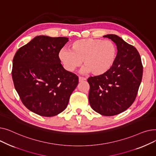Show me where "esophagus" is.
<instances>
[{"mask_svg": "<svg viewBox=\"0 0 156 156\" xmlns=\"http://www.w3.org/2000/svg\"><path fill=\"white\" fill-rule=\"evenodd\" d=\"M85 80H86V78H85L83 77H81V76L79 77V82H82V81H85Z\"/></svg>", "mask_w": 156, "mask_h": 156, "instance_id": "34e87169", "label": "esophagus"}]
</instances>
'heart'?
<instances>
[{
	"label": "heart",
	"mask_w": 156,
	"mask_h": 156,
	"mask_svg": "<svg viewBox=\"0 0 156 156\" xmlns=\"http://www.w3.org/2000/svg\"><path fill=\"white\" fill-rule=\"evenodd\" d=\"M117 57V47L109 40L84 38L73 42L69 50L62 49L59 58L66 70L73 72L81 64V71L91 72L93 75L99 76L108 72L114 66Z\"/></svg>",
	"instance_id": "obj_1"
}]
</instances>
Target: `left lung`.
<instances>
[{"label": "left lung", "instance_id": "left-lung-1", "mask_svg": "<svg viewBox=\"0 0 156 156\" xmlns=\"http://www.w3.org/2000/svg\"><path fill=\"white\" fill-rule=\"evenodd\" d=\"M108 38L116 44L117 57L112 68L104 75L89 77V103L101 115L111 116L126 111L134 102L140 85L143 66L138 51L118 36Z\"/></svg>", "mask_w": 156, "mask_h": 156}]
</instances>
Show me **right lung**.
Here are the masks:
<instances>
[{"label":"right lung","mask_w":156,"mask_h":156,"mask_svg":"<svg viewBox=\"0 0 156 156\" xmlns=\"http://www.w3.org/2000/svg\"><path fill=\"white\" fill-rule=\"evenodd\" d=\"M67 37L40 35L14 55L12 77L16 90L30 111L45 117L62 112L78 84V77L61 64L59 53Z\"/></svg>","instance_id":"add662e5"}]
</instances>
